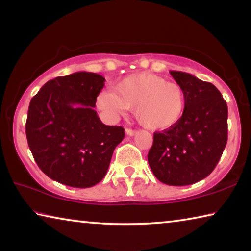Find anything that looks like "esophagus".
Masks as SVG:
<instances>
[{"mask_svg": "<svg viewBox=\"0 0 251 251\" xmlns=\"http://www.w3.org/2000/svg\"><path fill=\"white\" fill-rule=\"evenodd\" d=\"M126 134H127V135H129V136H133V135H135V134H136V130L132 129V128H126Z\"/></svg>", "mask_w": 251, "mask_h": 251, "instance_id": "1", "label": "esophagus"}]
</instances>
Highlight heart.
<instances>
[{
  "instance_id": "b5f03b06",
  "label": "heart",
  "mask_w": 251,
  "mask_h": 251,
  "mask_svg": "<svg viewBox=\"0 0 251 251\" xmlns=\"http://www.w3.org/2000/svg\"><path fill=\"white\" fill-rule=\"evenodd\" d=\"M97 105L109 117L116 118L133 109L140 125L150 130H166L182 121L186 94L176 83L154 74L140 73L119 80L114 91H102Z\"/></svg>"
}]
</instances>
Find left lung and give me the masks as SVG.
<instances>
[{
    "label": "left lung",
    "instance_id": "1",
    "mask_svg": "<svg viewBox=\"0 0 251 251\" xmlns=\"http://www.w3.org/2000/svg\"><path fill=\"white\" fill-rule=\"evenodd\" d=\"M186 94L182 121L153 134L148 161L154 176L167 185L183 186L207 177L227 142V104L211 83L172 70Z\"/></svg>",
    "mask_w": 251,
    "mask_h": 251
}]
</instances>
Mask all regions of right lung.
Listing matches in <instances>:
<instances>
[{
    "mask_svg": "<svg viewBox=\"0 0 251 251\" xmlns=\"http://www.w3.org/2000/svg\"><path fill=\"white\" fill-rule=\"evenodd\" d=\"M104 78L78 72L49 80L30 100L29 149L41 171L61 184L91 188L107 174L122 126H107L94 110Z\"/></svg>",
    "mask_w": 251,
    "mask_h": 251,
    "instance_id": "1",
    "label": "right lung"
}]
</instances>
